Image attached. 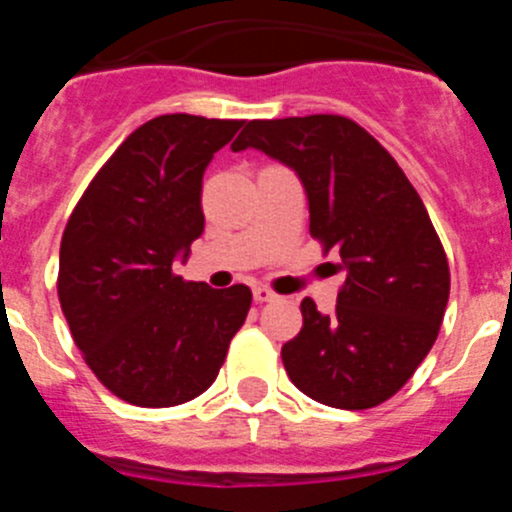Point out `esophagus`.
Segmentation results:
<instances>
[{"mask_svg": "<svg viewBox=\"0 0 512 512\" xmlns=\"http://www.w3.org/2000/svg\"><path fill=\"white\" fill-rule=\"evenodd\" d=\"M277 292H274V289H269V287H256L253 289V300L256 302H274L277 300Z\"/></svg>", "mask_w": 512, "mask_h": 512, "instance_id": "obj_1", "label": "esophagus"}]
</instances>
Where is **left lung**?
I'll use <instances>...</instances> for the list:
<instances>
[{
  "instance_id": "8db88e82",
  "label": "left lung",
  "mask_w": 512,
  "mask_h": 512,
  "mask_svg": "<svg viewBox=\"0 0 512 512\" xmlns=\"http://www.w3.org/2000/svg\"><path fill=\"white\" fill-rule=\"evenodd\" d=\"M292 166L310 235L343 271L333 315L305 297L302 330L282 346L289 379L341 410L377 408L428 356L449 302L446 251L420 194L374 135L343 115L251 120L233 151Z\"/></svg>"
}]
</instances>
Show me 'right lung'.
<instances>
[{"label":"right lung","instance_id":"1","mask_svg":"<svg viewBox=\"0 0 512 512\" xmlns=\"http://www.w3.org/2000/svg\"><path fill=\"white\" fill-rule=\"evenodd\" d=\"M243 120L161 115L97 171L61 238L58 300L94 377L138 408H174L215 382L251 289L174 271L205 230L202 174Z\"/></svg>","mask_w":512,"mask_h":512}]
</instances>
